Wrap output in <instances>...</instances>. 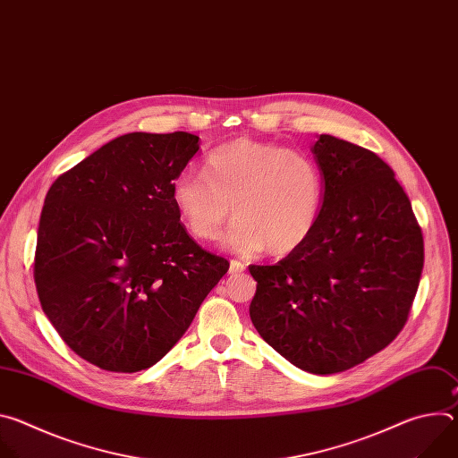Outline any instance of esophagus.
<instances>
[{
	"label": "esophagus",
	"mask_w": 458,
	"mask_h": 458,
	"mask_svg": "<svg viewBox=\"0 0 458 458\" xmlns=\"http://www.w3.org/2000/svg\"><path fill=\"white\" fill-rule=\"evenodd\" d=\"M246 270V265L239 259H232L230 260V274H241Z\"/></svg>",
	"instance_id": "1"
}]
</instances>
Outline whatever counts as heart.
<instances>
[{
	"mask_svg": "<svg viewBox=\"0 0 458 458\" xmlns=\"http://www.w3.org/2000/svg\"><path fill=\"white\" fill-rule=\"evenodd\" d=\"M172 201L199 241L225 237L244 255L268 250L288 255L315 232L324 205V175L306 154L276 143L235 140L210 150L203 172H182L172 182Z\"/></svg>",
	"mask_w": 458,
	"mask_h": 458,
	"instance_id": "b5f03b06",
	"label": "heart"
}]
</instances>
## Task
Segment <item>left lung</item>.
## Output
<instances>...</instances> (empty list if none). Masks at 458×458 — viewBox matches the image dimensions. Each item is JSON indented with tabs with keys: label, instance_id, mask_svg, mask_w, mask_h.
Segmentation results:
<instances>
[{
	"label": "left lung",
	"instance_id": "left-lung-1",
	"mask_svg": "<svg viewBox=\"0 0 458 458\" xmlns=\"http://www.w3.org/2000/svg\"><path fill=\"white\" fill-rule=\"evenodd\" d=\"M324 175L313 235L274 267L251 265L250 317L293 366L332 375L403 332L424 267V239L404 188L377 154L322 134Z\"/></svg>",
	"mask_w": 458,
	"mask_h": 458
}]
</instances>
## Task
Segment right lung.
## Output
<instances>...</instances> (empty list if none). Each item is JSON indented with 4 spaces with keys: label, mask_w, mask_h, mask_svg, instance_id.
I'll use <instances>...</instances> for the list:
<instances>
[{
    "label": "right lung",
    "mask_w": 458,
    "mask_h": 458,
    "mask_svg": "<svg viewBox=\"0 0 458 458\" xmlns=\"http://www.w3.org/2000/svg\"><path fill=\"white\" fill-rule=\"evenodd\" d=\"M198 141L188 132L119 136L47 193L38 297L64 344L101 369L134 373L161 360L230 268L188 235L172 201Z\"/></svg>",
    "instance_id": "right-lung-1"
}]
</instances>
